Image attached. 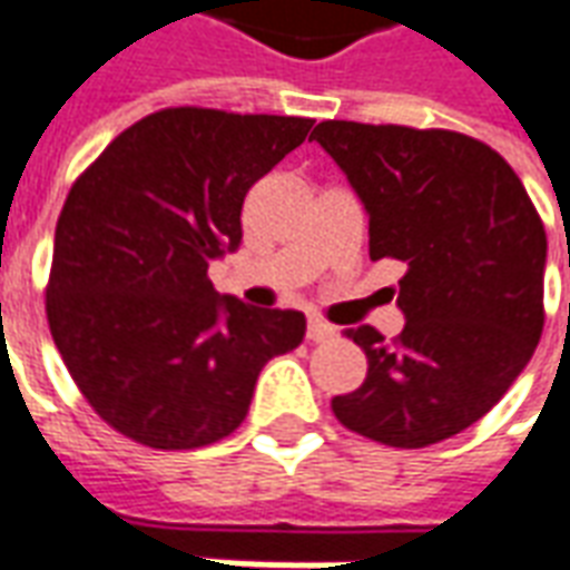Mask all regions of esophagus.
Instances as JSON below:
<instances>
[{
  "instance_id": "1",
  "label": "esophagus",
  "mask_w": 570,
  "mask_h": 570,
  "mask_svg": "<svg viewBox=\"0 0 570 570\" xmlns=\"http://www.w3.org/2000/svg\"><path fill=\"white\" fill-rule=\"evenodd\" d=\"M335 338V326H330L321 317H311L308 321V342H330Z\"/></svg>"
}]
</instances>
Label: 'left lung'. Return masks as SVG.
I'll use <instances>...</instances> for the list:
<instances>
[{
	"instance_id": "1",
	"label": "left lung",
	"mask_w": 570,
	"mask_h": 570,
	"mask_svg": "<svg viewBox=\"0 0 570 570\" xmlns=\"http://www.w3.org/2000/svg\"><path fill=\"white\" fill-rule=\"evenodd\" d=\"M330 151L370 213L372 259L406 262L384 338L347 330L366 354L335 419L366 440L424 449L476 424L525 370L543 333L547 232L522 179L485 142L442 128L321 121Z\"/></svg>"
}]
</instances>
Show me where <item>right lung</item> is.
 I'll list each match as a JSON object with an SVG mask.
<instances>
[{"mask_svg": "<svg viewBox=\"0 0 570 570\" xmlns=\"http://www.w3.org/2000/svg\"><path fill=\"white\" fill-rule=\"evenodd\" d=\"M311 125L170 106L72 183L45 314L81 396L121 436L164 452L225 440L262 366L302 345V311L219 298L207 268L240 244L247 191Z\"/></svg>", "mask_w": 570, "mask_h": 570, "instance_id": "right-lung-1", "label": "right lung"}]
</instances>
